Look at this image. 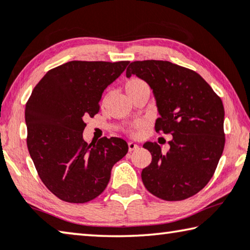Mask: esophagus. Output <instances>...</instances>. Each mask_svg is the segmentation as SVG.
I'll list each match as a JSON object with an SVG mask.
<instances>
[{
  "label": "esophagus",
  "mask_w": 250,
  "mask_h": 250,
  "mask_svg": "<svg viewBox=\"0 0 250 250\" xmlns=\"http://www.w3.org/2000/svg\"><path fill=\"white\" fill-rule=\"evenodd\" d=\"M128 146H129V151H133V150L139 148V146H138L136 142H133V141L128 142Z\"/></svg>",
  "instance_id": "esophagus-1"
}]
</instances>
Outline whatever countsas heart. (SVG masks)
Masks as SVG:
<instances>
[{
  "mask_svg": "<svg viewBox=\"0 0 250 250\" xmlns=\"http://www.w3.org/2000/svg\"><path fill=\"white\" fill-rule=\"evenodd\" d=\"M142 88H148V85H146V83L144 80H141L139 78H130L129 80L125 82V91L129 96ZM142 126H144V124H142L141 121L134 122V124L128 126V132L131 134V136H137V134L140 132Z\"/></svg>",
  "mask_w": 250,
  "mask_h": 250,
  "instance_id": "heart-1",
  "label": "heart"
}]
</instances>
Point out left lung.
I'll use <instances>...</instances> for the list:
<instances>
[{"label": "left lung", "mask_w": 250, "mask_h": 250, "mask_svg": "<svg viewBox=\"0 0 250 250\" xmlns=\"http://www.w3.org/2000/svg\"><path fill=\"white\" fill-rule=\"evenodd\" d=\"M153 91L157 132L172 134L162 153L157 142H146L152 161L141 172L149 192L178 201L199 192L215 173L225 146V110L221 99L195 71L169 61H134L126 68Z\"/></svg>", "instance_id": "8db88e82"}]
</instances>
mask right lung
<instances>
[{
	"mask_svg": "<svg viewBox=\"0 0 250 250\" xmlns=\"http://www.w3.org/2000/svg\"><path fill=\"white\" fill-rule=\"evenodd\" d=\"M129 61H70L47 71L25 105L26 145L45 187L66 203L84 204L108 186L111 169L128 152L121 138L83 140L84 119L100 110L102 92Z\"/></svg>",
	"mask_w": 250,
	"mask_h": 250,
	"instance_id": "add662e5",
	"label": "right lung"
}]
</instances>
